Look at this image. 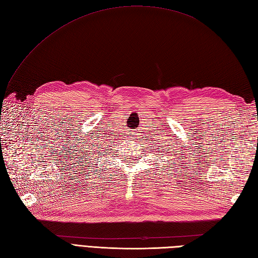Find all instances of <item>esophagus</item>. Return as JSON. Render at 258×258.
Listing matches in <instances>:
<instances>
[{"label":"esophagus","mask_w":258,"mask_h":258,"mask_svg":"<svg viewBox=\"0 0 258 258\" xmlns=\"http://www.w3.org/2000/svg\"><path fill=\"white\" fill-rule=\"evenodd\" d=\"M137 138H138V137H137V136L134 134V135H133V139H137Z\"/></svg>","instance_id":"1"}]
</instances>
